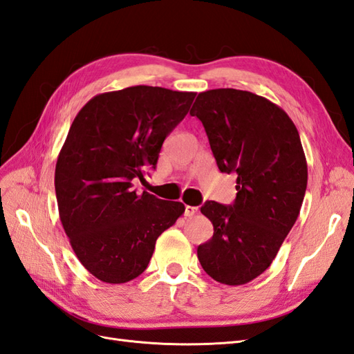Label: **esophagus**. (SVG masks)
<instances>
[{
    "label": "esophagus",
    "instance_id": "esophagus-1",
    "mask_svg": "<svg viewBox=\"0 0 354 354\" xmlns=\"http://www.w3.org/2000/svg\"><path fill=\"white\" fill-rule=\"evenodd\" d=\"M197 211H198V209H197L196 206H188V205L185 206V215H187V216H194V215L197 214Z\"/></svg>",
    "mask_w": 354,
    "mask_h": 354
}]
</instances>
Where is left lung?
Wrapping results in <instances>:
<instances>
[{"mask_svg":"<svg viewBox=\"0 0 354 354\" xmlns=\"http://www.w3.org/2000/svg\"><path fill=\"white\" fill-rule=\"evenodd\" d=\"M189 115L202 121L216 166L236 174L233 205L206 202L214 236L197 248L211 278L242 286L270 266L301 212L308 167L290 116L268 98L233 88L197 95Z\"/></svg>","mask_w":354,"mask_h":354,"instance_id":"obj_1","label":"left lung"}]
</instances>
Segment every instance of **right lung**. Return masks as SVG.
Returning <instances> with one entry per match:
<instances>
[{
	"mask_svg": "<svg viewBox=\"0 0 354 354\" xmlns=\"http://www.w3.org/2000/svg\"><path fill=\"white\" fill-rule=\"evenodd\" d=\"M196 93L138 85L93 97L80 109L55 167L59 218L79 261L103 283L122 284L148 268L160 234L185 206L136 193Z\"/></svg>",
	"mask_w": 354,
	"mask_h": 354,
	"instance_id": "obj_1",
	"label": "right lung"
}]
</instances>
